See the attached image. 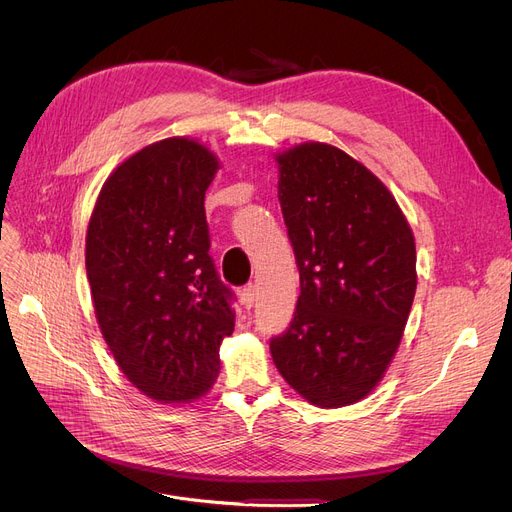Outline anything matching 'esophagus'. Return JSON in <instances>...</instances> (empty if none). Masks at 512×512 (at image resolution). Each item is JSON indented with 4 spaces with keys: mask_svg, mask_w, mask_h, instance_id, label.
<instances>
[{
    "mask_svg": "<svg viewBox=\"0 0 512 512\" xmlns=\"http://www.w3.org/2000/svg\"><path fill=\"white\" fill-rule=\"evenodd\" d=\"M257 297H259V288H257V284H249V286H245V290H242V305H245L247 309H251V307L257 303Z\"/></svg>",
    "mask_w": 512,
    "mask_h": 512,
    "instance_id": "34e87169",
    "label": "esophagus"
}]
</instances>
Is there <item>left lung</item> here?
<instances>
[{"mask_svg": "<svg viewBox=\"0 0 512 512\" xmlns=\"http://www.w3.org/2000/svg\"><path fill=\"white\" fill-rule=\"evenodd\" d=\"M278 166L301 297L270 351L313 405H351L382 380L407 326L415 238L388 188L344 151L305 143L278 155Z\"/></svg>", "mask_w": 512, "mask_h": 512, "instance_id": "1", "label": "left lung"}]
</instances>
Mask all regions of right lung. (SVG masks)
I'll use <instances>...</instances> for the list:
<instances>
[{"label": "right lung", "instance_id": "right-lung-1", "mask_svg": "<svg viewBox=\"0 0 512 512\" xmlns=\"http://www.w3.org/2000/svg\"><path fill=\"white\" fill-rule=\"evenodd\" d=\"M218 168L197 141L153 143L105 180L91 213L85 263L101 334L126 378L159 402L203 396L234 332L203 203Z\"/></svg>", "mask_w": 512, "mask_h": 512}]
</instances>
